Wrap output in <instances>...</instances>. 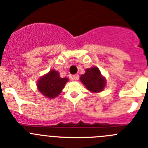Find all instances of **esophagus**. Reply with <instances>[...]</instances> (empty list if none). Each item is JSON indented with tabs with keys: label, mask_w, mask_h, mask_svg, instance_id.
Wrapping results in <instances>:
<instances>
[{
	"label": "esophagus",
	"mask_w": 148,
	"mask_h": 148,
	"mask_svg": "<svg viewBox=\"0 0 148 148\" xmlns=\"http://www.w3.org/2000/svg\"><path fill=\"white\" fill-rule=\"evenodd\" d=\"M73 79H74V80H78V79H79V75H78V74H75V75L73 76Z\"/></svg>",
	"instance_id": "34e87169"
}]
</instances>
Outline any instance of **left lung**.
<instances>
[{"label":"left lung","instance_id":"1","mask_svg":"<svg viewBox=\"0 0 148 148\" xmlns=\"http://www.w3.org/2000/svg\"><path fill=\"white\" fill-rule=\"evenodd\" d=\"M79 79L85 88L93 93L101 92L107 85L106 78L102 75L99 69L96 66L86 69L85 73L80 76Z\"/></svg>","mask_w":148,"mask_h":148}]
</instances>
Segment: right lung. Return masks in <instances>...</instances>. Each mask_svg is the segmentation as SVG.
<instances>
[{"instance_id": "right-lung-1", "label": "right lung", "mask_w": 148, "mask_h": 148, "mask_svg": "<svg viewBox=\"0 0 148 148\" xmlns=\"http://www.w3.org/2000/svg\"><path fill=\"white\" fill-rule=\"evenodd\" d=\"M68 81L69 78H62L58 71L52 69L38 79L37 88L47 99H55L60 95Z\"/></svg>"}]
</instances>
